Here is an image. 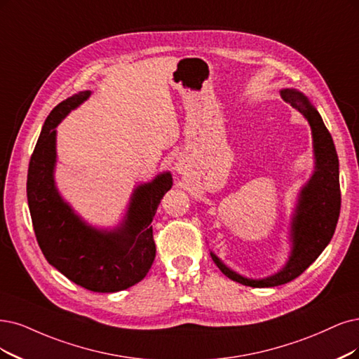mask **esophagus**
Returning <instances> with one entry per match:
<instances>
[{
    "label": "esophagus",
    "instance_id": "1",
    "mask_svg": "<svg viewBox=\"0 0 359 359\" xmlns=\"http://www.w3.org/2000/svg\"><path fill=\"white\" fill-rule=\"evenodd\" d=\"M176 171L177 172H180V175H184V172H187V170H188V161H187V158H183V156H179L177 159H176Z\"/></svg>",
    "mask_w": 359,
    "mask_h": 359
}]
</instances>
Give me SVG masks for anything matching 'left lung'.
Listing matches in <instances>:
<instances>
[{
	"instance_id": "left-lung-1",
	"label": "left lung",
	"mask_w": 359,
	"mask_h": 359,
	"mask_svg": "<svg viewBox=\"0 0 359 359\" xmlns=\"http://www.w3.org/2000/svg\"><path fill=\"white\" fill-rule=\"evenodd\" d=\"M280 96L309 123L315 159L312 176L302 187L291 215L288 259L280 271L269 276L247 278L226 266L213 251H210L217 268L232 281L256 288L287 284L306 271L331 241L340 215L339 158L320 112L296 88H281Z\"/></svg>"
}]
</instances>
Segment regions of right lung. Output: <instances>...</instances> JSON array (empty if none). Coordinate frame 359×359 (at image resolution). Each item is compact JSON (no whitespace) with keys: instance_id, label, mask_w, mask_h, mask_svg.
<instances>
[{"instance_id":"add662e5","label":"right lung","mask_w":359,"mask_h":359,"mask_svg":"<svg viewBox=\"0 0 359 359\" xmlns=\"http://www.w3.org/2000/svg\"><path fill=\"white\" fill-rule=\"evenodd\" d=\"M90 96V90L79 91L47 116L29 161L26 194L36 241L51 266L90 291L116 293L142 281L152 266V220L172 177L163 171L133 189L123 220L114 228L93 226L79 216L56 187V127Z\"/></svg>"}]
</instances>
